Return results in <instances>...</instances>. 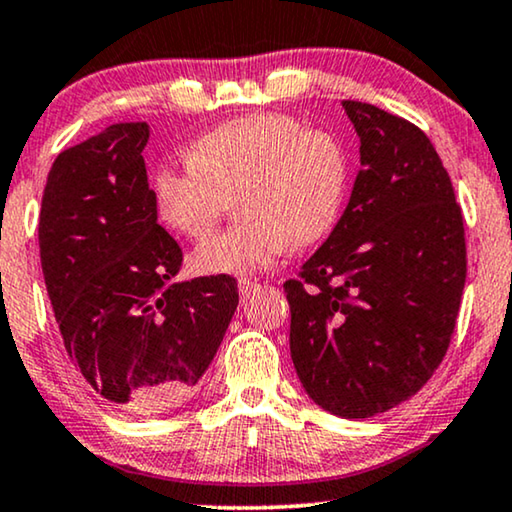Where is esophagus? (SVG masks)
<instances>
[{
    "mask_svg": "<svg viewBox=\"0 0 512 512\" xmlns=\"http://www.w3.org/2000/svg\"><path fill=\"white\" fill-rule=\"evenodd\" d=\"M237 289H240L242 298H249V296H254L256 291H261V284L251 282V279H240V282H237Z\"/></svg>",
    "mask_w": 512,
    "mask_h": 512,
    "instance_id": "1",
    "label": "esophagus"
}]
</instances>
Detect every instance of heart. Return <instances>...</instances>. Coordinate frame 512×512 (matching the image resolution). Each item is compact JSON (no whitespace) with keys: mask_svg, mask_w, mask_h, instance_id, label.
Listing matches in <instances>:
<instances>
[{"mask_svg":"<svg viewBox=\"0 0 512 512\" xmlns=\"http://www.w3.org/2000/svg\"><path fill=\"white\" fill-rule=\"evenodd\" d=\"M158 219L188 240L216 226L235 193V226L195 249L202 275H249L293 247L331 233L347 188V156L324 130H305L284 114H249L223 121L188 151V163L153 174Z\"/></svg>","mask_w":512,"mask_h":512,"instance_id":"heart-1","label":"heart"}]
</instances>
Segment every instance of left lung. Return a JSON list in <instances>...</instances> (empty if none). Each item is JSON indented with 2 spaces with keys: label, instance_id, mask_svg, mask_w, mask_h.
<instances>
[{
  "label": "left lung",
  "instance_id": "left-lung-1",
  "mask_svg": "<svg viewBox=\"0 0 512 512\" xmlns=\"http://www.w3.org/2000/svg\"><path fill=\"white\" fill-rule=\"evenodd\" d=\"M361 170L328 240L284 284L307 396L366 419L415 396L450 347L466 282L450 174L417 125L345 100Z\"/></svg>",
  "mask_w": 512,
  "mask_h": 512
}]
</instances>
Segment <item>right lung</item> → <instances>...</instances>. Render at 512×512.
Returning <instances> with one entry per match:
<instances>
[{"instance_id": "1", "label": "right lung", "mask_w": 512, "mask_h": 512, "mask_svg": "<svg viewBox=\"0 0 512 512\" xmlns=\"http://www.w3.org/2000/svg\"><path fill=\"white\" fill-rule=\"evenodd\" d=\"M146 142V123H116L62 151L39 214L41 270L72 366L128 412L186 401L240 300L228 275L174 282L184 254L158 226Z\"/></svg>"}]
</instances>
